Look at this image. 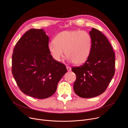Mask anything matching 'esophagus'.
Here are the masks:
<instances>
[{"label": "esophagus", "mask_w": 128, "mask_h": 128, "mask_svg": "<svg viewBox=\"0 0 128 128\" xmlns=\"http://www.w3.org/2000/svg\"><path fill=\"white\" fill-rule=\"evenodd\" d=\"M66 69H67L68 71H70L71 70V68L69 66H66Z\"/></svg>", "instance_id": "1"}]
</instances>
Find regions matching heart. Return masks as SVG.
<instances>
[{"instance_id": "heart-1", "label": "heart", "mask_w": 128, "mask_h": 128, "mask_svg": "<svg viewBox=\"0 0 128 128\" xmlns=\"http://www.w3.org/2000/svg\"><path fill=\"white\" fill-rule=\"evenodd\" d=\"M91 46L90 34L78 30L62 31L48 44L49 52L54 60L60 62L66 52L68 60L76 64H82L88 60Z\"/></svg>"}]
</instances>
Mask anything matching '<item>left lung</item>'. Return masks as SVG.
<instances>
[{
    "label": "left lung",
    "mask_w": 128,
    "mask_h": 128,
    "mask_svg": "<svg viewBox=\"0 0 128 128\" xmlns=\"http://www.w3.org/2000/svg\"><path fill=\"white\" fill-rule=\"evenodd\" d=\"M89 58L82 66L72 70L76 79L73 85L75 93L82 98H92L103 93L115 73V54L106 37L99 30L92 28Z\"/></svg>",
    "instance_id": "obj_1"
}]
</instances>
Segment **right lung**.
Masks as SVG:
<instances>
[{
    "instance_id": "right-lung-1",
    "label": "right lung",
    "mask_w": 128,
    "mask_h": 128,
    "mask_svg": "<svg viewBox=\"0 0 128 128\" xmlns=\"http://www.w3.org/2000/svg\"><path fill=\"white\" fill-rule=\"evenodd\" d=\"M48 39L43 29H30L17 42L12 55V72L19 89L38 99L53 95L67 72L49 52Z\"/></svg>"
}]
</instances>
